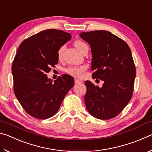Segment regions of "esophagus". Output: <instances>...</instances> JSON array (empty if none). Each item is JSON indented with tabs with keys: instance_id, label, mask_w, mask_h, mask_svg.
<instances>
[{
	"instance_id": "obj_1",
	"label": "esophagus",
	"mask_w": 152,
	"mask_h": 152,
	"mask_svg": "<svg viewBox=\"0 0 152 152\" xmlns=\"http://www.w3.org/2000/svg\"><path fill=\"white\" fill-rule=\"evenodd\" d=\"M74 82H75V84H81L82 81L78 79H75V80H74Z\"/></svg>"
}]
</instances>
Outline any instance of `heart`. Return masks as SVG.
I'll return each mask as SVG.
<instances>
[{"label":"heart","instance_id":"b5f03b06","mask_svg":"<svg viewBox=\"0 0 152 152\" xmlns=\"http://www.w3.org/2000/svg\"><path fill=\"white\" fill-rule=\"evenodd\" d=\"M74 44L75 45V47L78 49L80 52H82L86 48H88L86 43L80 39H76L75 42H74ZM65 48V45H62L58 48L57 51V56L59 60H61V59L62 58ZM84 70H85V68H84V67L83 66H70L66 69V72L67 74H68L69 75L75 77V78H80V77H82V74H83Z\"/></svg>","mask_w":152,"mask_h":152}]
</instances>
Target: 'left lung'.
Masks as SVG:
<instances>
[{"mask_svg":"<svg viewBox=\"0 0 152 152\" xmlns=\"http://www.w3.org/2000/svg\"><path fill=\"white\" fill-rule=\"evenodd\" d=\"M80 36L91 45L92 78L104 81L101 88L91 81L84 82L86 109L97 119H113L127 106L133 95L136 70L130 48L107 31L83 32Z\"/></svg>","mask_w":152,"mask_h":152,"instance_id":"1","label":"left lung"}]
</instances>
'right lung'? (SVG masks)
I'll return each mask as SVG.
<instances>
[{
    "label": "right lung",
    "mask_w": 152,
    "mask_h": 152,
    "mask_svg": "<svg viewBox=\"0 0 152 152\" xmlns=\"http://www.w3.org/2000/svg\"><path fill=\"white\" fill-rule=\"evenodd\" d=\"M70 33L50 29L42 31L20 43L12 64L13 89L22 107L33 117L48 119L54 115L74 84L64 74L54 82L48 79L51 67L58 63L57 51L70 40Z\"/></svg>",
    "instance_id": "obj_1"
}]
</instances>
